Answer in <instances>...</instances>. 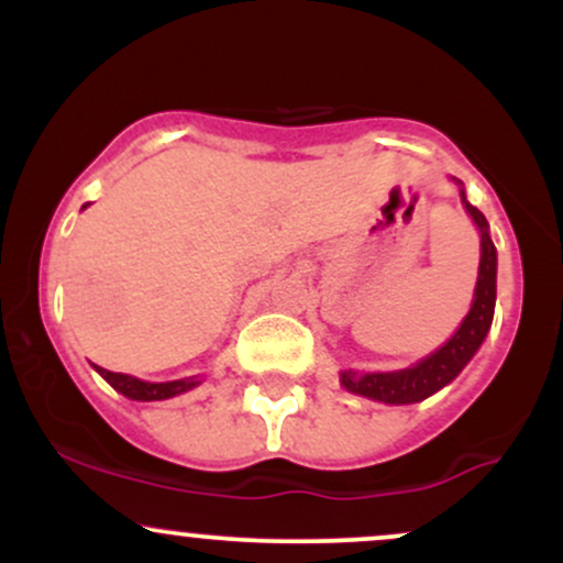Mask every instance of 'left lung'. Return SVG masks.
<instances>
[{
	"label": "left lung",
	"instance_id": "obj_1",
	"mask_svg": "<svg viewBox=\"0 0 563 563\" xmlns=\"http://www.w3.org/2000/svg\"><path fill=\"white\" fill-rule=\"evenodd\" d=\"M452 183L461 190L463 209H466L471 222L479 230V275H476V288L468 314L442 346L426 354V357L412 363L410 367H399V371H352L349 367V371H341L339 380L349 394H357V397L384 405L423 402L426 397L444 389V386L461 376V371L479 352L489 328H493L497 299V251L493 238H489L487 219H484L476 206L468 203L461 179L452 177Z\"/></svg>",
	"mask_w": 563,
	"mask_h": 563
}]
</instances>
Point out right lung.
Wrapping results in <instances>:
<instances>
[{
	"label": "right lung",
	"instance_id": "add662e5",
	"mask_svg": "<svg viewBox=\"0 0 563 563\" xmlns=\"http://www.w3.org/2000/svg\"><path fill=\"white\" fill-rule=\"evenodd\" d=\"M81 209H87V203H84ZM92 367L113 386L115 391L124 394L126 399H134V402H158V399H172L203 384V376H187L177 380H142L137 376H129V373H111L100 365H92Z\"/></svg>",
	"mask_w": 563,
	"mask_h": 563
}]
</instances>
